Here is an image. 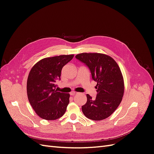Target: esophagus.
Listing matches in <instances>:
<instances>
[{"instance_id":"obj_1","label":"esophagus","mask_w":154,"mask_h":154,"mask_svg":"<svg viewBox=\"0 0 154 154\" xmlns=\"http://www.w3.org/2000/svg\"><path fill=\"white\" fill-rule=\"evenodd\" d=\"M78 94V92H74V91H72V92H71V93H70V94H71V96H75L76 94Z\"/></svg>"}]
</instances>
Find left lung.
<instances>
[{"mask_svg":"<svg viewBox=\"0 0 154 154\" xmlns=\"http://www.w3.org/2000/svg\"><path fill=\"white\" fill-rule=\"evenodd\" d=\"M75 58L88 68L92 80L97 82L96 98L87 94V103L82 106L83 114L94 121L107 118L118 108L124 94L118 65L112 58L101 53H81Z\"/></svg>","mask_w":154,"mask_h":154,"instance_id":"8db88e82","label":"left lung"}]
</instances>
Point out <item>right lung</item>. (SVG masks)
Returning <instances> with one entry per match:
<instances>
[{
  "mask_svg": "<svg viewBox=\"0 0 154 154\" xmlns=\"http://www.w3.org/2000/svg\"><path fill=\"white\" fill-rule=\"evenodd\" d=\"M73 57V54H70L45 58L31 69L27 82V97L41 118L55 120L66 112L70 95L56 90V82L60 80L63 67Z\"/></svg>",
  "mask_w": 154,
  "mask_h": 154,
  "instance_id": "right-lung-1",
  "label": "right lung"
}]
</instances>
